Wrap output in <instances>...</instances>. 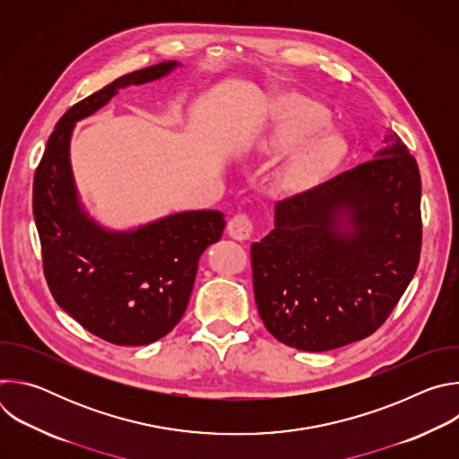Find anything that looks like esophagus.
Returning <instances> with one entry per match:
<instances>
[{
    "instance_id": "esophagus-1",
    "label": "esophagus",
    "mask_w": 459,
    "mask_h": 459,
    "mask_svg": "<svg viewBox=\"0 0 459 459\" xmlns=\"http://www.w3.org/2000/svg\"><path fill=\"white\" fill-rule=\"evenodd\" d=\"M227 232L236 241H247L254 232V223L247 214H236L234 218H230L227 225Z\"/></svg>"
}]
</instances>
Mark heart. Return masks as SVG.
Listing matches in <instances>:
<instances>
[{"mask_svg": "<svg viewBox=\"0 0 459 459\" xmlns=\"http://www.w3.org/2000/svg\"><path fill=\"white\" fill-rule=\"evenodd\" d=\"M329 123V110L312 100L283 96L274 103L269 133L259 149L267 154L294 151L276 174L280 190L312 186L338 167L347 145L340 134L325 130Z\"/></svg>", "mask_w": 459, "mask_h": 459, "instance_id": "1", "label": "heart"}]
</instances>
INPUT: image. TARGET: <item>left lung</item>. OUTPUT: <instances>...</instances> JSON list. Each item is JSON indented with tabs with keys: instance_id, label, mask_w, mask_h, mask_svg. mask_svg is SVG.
Here are the masks:
<instances>
[{
	"instance_id": "1",
	"label": "left lung",
	"mask_w": 459,
	"mask_h": 459,
	"mask_svg": "<svg viewBox=\"0 0 459 459\" xmlns=\"http://www.w3.org/2000/svg\"><path fill=\"white\" fill-rule=\"evenodd\" d=\"M421 178L390 133L374 160L276 204L252 243L257 312L281 343L333 351L376 333L421 252Z\"/></svg>"
}]
</instances>
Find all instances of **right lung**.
I'll return each instance as SVG.
<instances>
[{
	"instance_id": "add662e5",
	"label": "right lung",
	"mask_w": 459,
	"mask_h": 459,
	"mask_svg": "<svg viewBox=\"0 0 459 459\" xmlns=\"http://www.w3.org/2000/svg\"><path fill=\"white\" fill-rule=\"evenodd\" d=\"M178 61L121 76L61 116L36 169L32 211L43 273L56 303L94 336L149 345L181 319L204 250L225 229L220 211L176 212L130 230H110L85 211L71 167L76 123L119 89L165 78Z\"/></svg>"
}]
</instances>
